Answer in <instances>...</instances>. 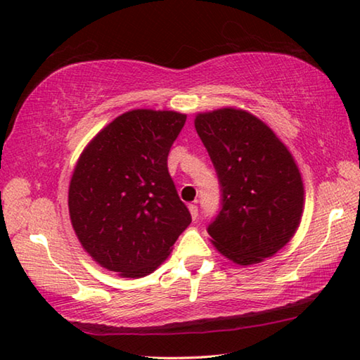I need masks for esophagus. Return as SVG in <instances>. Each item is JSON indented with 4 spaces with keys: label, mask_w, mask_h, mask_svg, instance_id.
Segmentation results:
<instances>
[{
    "label": "esophagus",
    "mask_w": 360,
    "mask_h": 360,
    "mask_svg": "<svg viewBox=\"0 0 360 360\" xmlns=\"http://www.w3.org/2000/svg\"><path fill=\"white\" fill-rule=\"evenodd\" d=\"M188 211H191V216H192V219H197V217H198V206L195 205V203L188 205Z\"/></svg>",
    "instance_id": "esophagus-1"
}]
</instances>
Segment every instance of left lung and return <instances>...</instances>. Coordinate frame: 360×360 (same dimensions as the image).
Wrapping results in <instances>:
<instances>
[{
	"label": "left lung",
	"mask_w": 360,
	"mask_h": 360,
	"mask_svg": "<svg viewBox=\"0 0 360 360\" xmlns=\"http://www.w3.org/2000/svg\"><path fill=\"white\" fill-rule=\"evenodd\" d=\"M195 129L221 186L211 243L240 265L271 257L302 219L303 182L294 157L270 127L243 109L198 114Z\"/></svg>",
	"instance_id": "8db88e82"
}]
</instances>
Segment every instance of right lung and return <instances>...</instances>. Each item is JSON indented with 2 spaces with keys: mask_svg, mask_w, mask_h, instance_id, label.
Here are the masks:
<instances>
[{
  "mask_svg": "<svg viewBox=\"0 0 360 360\" xmlns=\"http://www.w3.org/2000/svg\"><path fill=\"white\" fill-rule=\"evenodd\" d=\"M186 114L135 109L79 157L68 192L72 229L95 262L125 278L149 275L192 222L168 173Z\"/></svg>",
  "mask_w": 360,
  "mask_h": 360,
  "instance_id": "1",
  "label": "right lung"
}]
</instances>
